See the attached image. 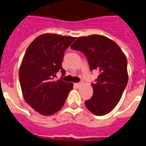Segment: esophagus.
Segmentation results:
<instances>
[{
    "label": "esophagus",
    "instance_id": "esophagus-1",
    "mask_svg": "<svg viewBox=\"0 0 146 146\" xmlns=\"http://www.w3.org/2000/svg\"><path fill=\"white\" fill-rule=\"evenodd\" d=\"M75 86L77 87V88H80V87L82 86V83H76V84H75Z\"/></svg>",
    "mask_w": 146,
    "mask_h": 146
}]
</instances>
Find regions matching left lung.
Returning a JSON list of instances; mask_svg holds the SVG:
<instances>
[{
	"mask_svg": "<svg viewBox=\"0 0 146 146\" xmlns=\"http://www.w3.org/2000/svg\"><path fill=\"white\" fill-rule=\"evenodd\" d=\"M70 48L84 54L92 71H99L86 107L96 116L110 113L120 100L128 80L125 54L111 39L98 34L77 37Z\"/></svg>",
	"mask_w": 146,
	"mask_h": 146,
	"instance_id": "left-lung-1",
	"label": "left lung"
}]
</instances>
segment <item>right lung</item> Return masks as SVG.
I'll return each instance as SVG.
<instances>
[{
	"label": "right lung",
	"mask_w": 146,
	"mask_h": 146,
	"mask_svg": "<svg viewBox=\"0 0 146 146\" xmlns=\"http://www.w3.org/2000/svg\"><path fill=\"white\" fill-rule=\"evenodd\" d=\"M76 37L44 33L27 48L21 62L19 76L23 95L28 104L44 116H51L65 104L73 84L62 80L53 81L61 71L63 54Z\"/></svg>",
	"instance_id": "1"
}]
</instances>
